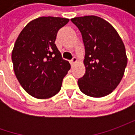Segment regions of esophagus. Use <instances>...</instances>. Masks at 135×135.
<instances>
[{
    "label": "esophagus",
    "mask_w": 135,
    "mask_h": 135,
    "mask_svg": "<svg viewBox=\"0 0 135 135\" xmlns=\"http://www.w3.org/2000/svg\"><path fill=\"white\" fill-rule=\"evenodd\" d=\"M76 61H77V59H76V57H74V58H73V59L70 60V62L71 65H74V64H75Z\"/></svg>",
    "instance_id": "1"
}]
</instances>
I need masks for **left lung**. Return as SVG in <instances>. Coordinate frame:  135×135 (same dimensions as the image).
I'll return each instance as SVG.
<instances>
[{
	"instance_id": "left-lung-1",
	"label": "left lung",
	"mask_w": 135,
	"mask_h": 135,
	"mask_svg": "<svg viewBox=\"0 0 135 135\" xmlns=\"http://www.w3.org/2000/svg\"><path fill=\"white\" fill-rule=\"evenodd\" d=\"M80 29L85 46L86 73L80 91L92 98L108 95L122 80L128 59L125 45L111 24L96 16L70 19Z\"/></svg>"
}]
</instances>
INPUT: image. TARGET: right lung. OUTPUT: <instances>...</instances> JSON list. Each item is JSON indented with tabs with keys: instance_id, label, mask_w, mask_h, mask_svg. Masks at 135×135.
I'll return each instance as SVG.
<instances>
[{
	"instance_id": "add662e5",
	"label": "right lung",
	"mask_w": 135,
	"mask_h": 135,
	"mask_svg": "<svg viewBox=\"0 0 135 135\" xmlns=\"http://www.w3.org/2000/svg\"><path fill=\"white\" fill-rule=\"evenodd\" d=\"M69 18L42 16L31 21L16 40L12 61L16 76L25 91L38 99L59 92L70 63L55 44L57 32Z\"/></svg>"
}]
</instances>
